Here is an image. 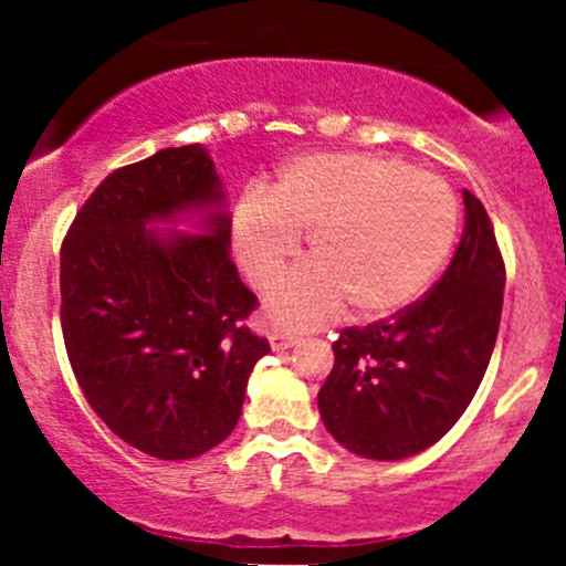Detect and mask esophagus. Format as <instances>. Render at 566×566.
Masks as SVG:
<instances>
[{
  "label": "esophagus",
  "mask_w": 566,
  "mask_h": 566,
  "mask_svg": "<svg viewBox=\"0 0 566 566\" xmlns=\"http://www.w3.org/2000/svg\"><path fill=\"white\" fill-rule=\"evenodd\" d=\"M269 340H271V348H274V350H284V348L295 346L297 337L292 335V333H287V329H271Z\"/></svg>",
  "instance_id": "obj_1"
}]
</instances>
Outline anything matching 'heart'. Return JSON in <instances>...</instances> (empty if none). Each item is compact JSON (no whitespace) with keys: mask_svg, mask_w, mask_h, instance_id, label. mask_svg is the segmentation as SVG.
<instances>
[{"mask_svg":"<svg viewBox=\"0 0 566 566\" xmlns=\"http://www.w3.org/2000/svg\"><path fill=\"white\" fill-rule=\"evenodd\" d=\"M308 231V258L271 292L290 327L333 319L350 303L378 319L423 292L450 255L458 201L439 175L361 151L305 154L269 191H247L233 210V252L258 287H271Z\"/></svg>","mask_w":566,"mask_h":566,"instance_id":"obj_1","label":"heart"}]
</instances>
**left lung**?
<instances>
[{
	"instance_id": "left-lung-1",
	"label": "left lung",
	"mask_w": 566,
	"mask_h": 566,
	"mask_svg": "<svg viewBox=\"0 0 566 566\" xmlns=\"http://www.w3.org/2000/svg\"><path fill=\"white\" fill-rule=\"evenodd\" d=\"M452 263L420 301L340 329L319 391L327 431L350 452L401 460L444 437L471 405L497 340L505 263L484 205L463 191Z\"/></svg>"
}]
</instances>
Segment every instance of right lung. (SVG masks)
I'll return each instance as SVG.
<instances>
[{
  "label": "right lung",
  "mask_w": 566,
  "mask_h": 566,
  "mask_svg": "<svg viewBox=\"0 0 566 566\" xmlns=\"http://www.w3.org/2000/svg\"><path fill=\"white\" fill-rule=\"evenodd\" d=\"M205 148H165L90 193L61 244V329L84 399L122 441L159 460L199 458L242 415L269 340L247 327L258 297L229 255L226 216L165 244L148 220L212 207Z\"/></svg>",
  "instance_id": "right-lung-1"
}]
</instances>
